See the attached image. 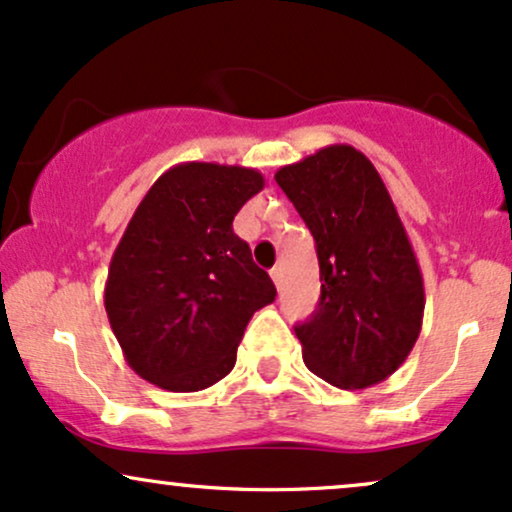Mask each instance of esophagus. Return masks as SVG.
Here are the masks:
<instances>
[{
  "mask_svg": "<svg viewBox=\"0 0 512 512\" xmlns=\"http://www.w3.org/2000/svg\"><path fill=\"white\" fill-rule=\"evenodd\" d=\"M270 278H273V282H275V287H278L280 290V285H282V270L275 266L273 270H270Z\"/></svg>",
  "mask_w": 512,
  "mask_h": 512,
  "instance_id": "esophagus-1",
  "label": "esophagus"
}]
</instances>
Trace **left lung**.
<instances>
[{
  "label": "left lung",
  "instance_id": "1",
  "mask_svg": "<svg viewBox=\"0 0 512 512\" xmlns=\"http://www.w3.org/2000/svg\"><path fill=\"white\" fill-rule=\"evenodd\" d=\"M275 182L316 239L321 299L294 328L309 371L345 390L386 381L422 333L424 278L381 174L335 143L280 167Z\"/></svg>",
  "mask_w": 512,
  "mask_h": 512
}]
</instances>
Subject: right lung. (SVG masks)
I'll list each match as a JSON object with an SVG mask.
<instances>
[{
    "label": "right lung",
    "mask_w": 512,
    "mask_h": 512,
    "mask_svg": "<svg viewBox=\"0 0 512 512\" xmlns=\"http://www.w3.org/2000/svg\"><path fill=\"white\" fill-rule=\"evenodd\" d=\"M263 174L218 162H179L138 203L114 249L105 311L126 364L172 393L225 378L254 311L275 285L232 230Z\"/></svg>",
    "instance_id": "1"
}]
</instances>
